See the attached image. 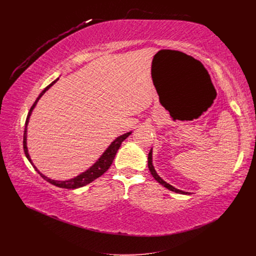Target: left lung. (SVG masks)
I'll return each mask as SVG.
<instances>
[{
    "label": "left lung",
    "mask_w": 256,
    "mask_h": 256,
    "mask_svg": "<svg viewBox=\"0 0 256 256\" xmlns=\"http://www.w3.org/2000/svg\"><path fill=\"white\" fill-rule=\"evenodd\" d=\"M148 168H150V173H152V176H154V178L158 182H160V184L164 186L165 188H167L168 190L173 191V192H176V193H180V194H189L188 192H184V191H182V190L176 189V188L172 186L169 184H167L165 180H163L162 178H160L158 176V173H156V171L154 170V165H152V150H150V154H148Z\"/></svg>",
    "instance_id": "1"
}]
</instances>
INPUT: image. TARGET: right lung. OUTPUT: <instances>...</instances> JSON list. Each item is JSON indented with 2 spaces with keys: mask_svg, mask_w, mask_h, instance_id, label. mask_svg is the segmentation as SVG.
<instances>
[{
  "mask_svg": "<svg viewBox=\"0 0 256 256\" xmlns=\"http://www.w3.org/2000/svg\"><path fill=\"white\" fill-rule=\"evenodd\" d=\"M58 80H59V78L55 80H54V82H52L48 86H46V87L44 88V90L42 93H40V96L37 98V100H35V102L33 104V106H31V109H30V111H29V114H28V116H26V124H24V142H22V143H24V154H26V158L29 160V162L32 164V166L34 167V169L40 174V176H42L44 180H46V182H48L50 184H54V186H59V188H63V189H78V188L84 186H86V184L92 182L94 180L98 178L100 176H102V174H104L108 169L110 168V166H111L112 163H113V160H114V158H115V156H116L117 150H119V147H120L121 143H122V142L130 135L132 132H126V134H124V135L119 136L118 138H116V139L111 143V145H110L109 147H108L106 150L102 154V156L98 158V162H96V164H94L92 167H90L87 171H85V172H83V173H80V176H76V178H72V180H63V182L54 180H50V178L44 176V174L40 173V172L38 171V169L33 165L32 160H31V158H30L29 152H28V148H26V126H28L29 118H30V116H31V113H32L34 108H35L37 102L39 100V98H42V96H44V93L46 90H48L50 87H52L54 84H55Z\"/></svg>",
  "mask_w": 256,
  "mask_h": 256,
  "instance_id": "add662e5",
  "label": "right lung"
}]
</instances>
